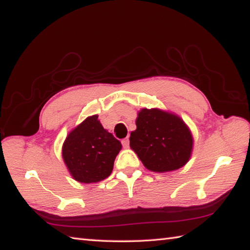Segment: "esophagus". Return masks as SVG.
<instances>
[{
  "instance_id": "esophagus-1",
  "label": "esophagus",
  "mask_w": 250,
  "mask_h": 250,
  "mask_svg": "<svg viewBox=\"0 0 250 250\" xmlns=\"http://www.w3.org/2000/svg\"><path fill=\"white\" fill-rule=\"evenodd\" d=\"M121 142H122V146H124L125 148H128L129 147V144H130L129 137H125V139H124Z\"/></svg>"
}]
</instances>
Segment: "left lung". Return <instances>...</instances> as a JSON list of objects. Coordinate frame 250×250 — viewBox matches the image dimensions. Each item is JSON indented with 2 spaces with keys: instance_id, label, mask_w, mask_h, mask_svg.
<instances>
[{
  "instance_id": "1",
  "label": "left lung",
  "mask_w": 250,
  "mask_h": 250,
  "mask_svg": "<svg viewBox=\"0 0 250 250\" xmlns=\"http://www.w3.org/2000/svg\"><path fill=\"white\" fill-rule=\"evenodd\" d=\"M192 135L185 122L160 109H142L130 147L153 172H169L184 167L192 150Z\"/></svg>"
}]
</instances>
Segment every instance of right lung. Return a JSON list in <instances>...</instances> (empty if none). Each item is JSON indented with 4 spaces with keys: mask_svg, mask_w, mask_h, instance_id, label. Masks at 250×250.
<instances>
[{
    "mask_svg": "<svg viewBox=\"0 0 250 250\" xmlns=\"http://www.w3.org/2000/svg\"><path fill=\"white\" fill-rule=\"evenodd\" d=\"M120 149V141L106 131L94 115L67 135L62 156L74 179L90 184L109 176Z\"/></svg>",
    "mask_w": 250,
    "mask_h": 250,
    "instance_id": "obj_1",
    "label": "right lung"
}]
</instances>
